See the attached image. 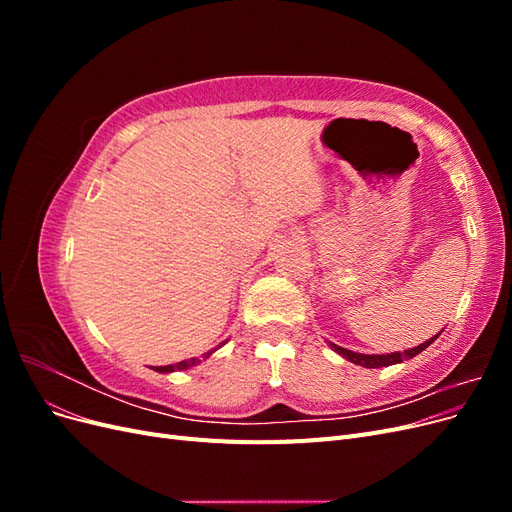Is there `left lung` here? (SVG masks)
<instances>
[{
	"mask_svg": "<svg viewBox=\"0 0 512 512\" xmlns=\"http://www.w3.org/2000/svg\"><path fill=\"white\" fill-rule=\"evenodd\" d=\"M440 335V333H438ZM438 335H433L431 339H427L425 344L416 346V348H410V350H404V352H391V354H359V352H352V350H346L342 346L337 344H331V348L342 354L344 359H348L350 363L354 365H361V367H369V369H376V367H389V365H395V363H401L406 359H412V356H416L418 352H423L429 344H433L438 339Z\"/></svg>",
	"mask_w": 512,
	"mask_h": 512,
	"instance_id": "1",
	"label": "left lung"
}]
</instances>
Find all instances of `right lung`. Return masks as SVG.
I'll use <instances>...</instances> for the list:
<instances>
[{
  "label": "right lung",
  "instance_id": "right-lung-1",
  "mask_svg": "<svg viewBox=\"0 0 512 512\" xmlns=\"http://www.w3.org/2000/svg\"><path fill=\"white\" fill-rule=\"evenodd\" d=\"M207 354H211V352H207ZM196 363H200L198 359H188V361H179V363H175V365H164V367H153L156 371H160V374H168V371H181V369H188V367H194Z\"/></svg>",
  "mask_w": 512,
  "mask_h": 512
}]
</instances>
